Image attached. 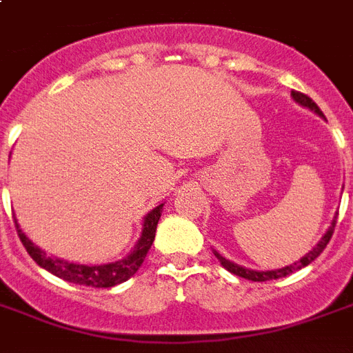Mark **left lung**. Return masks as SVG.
<instances>
[{"instance_id":"left-lung-1","label":"left lung","mask_w":353,"mask_h":353,"mask_svg":"<svg viewBox=\"0 0 353 353\" xmlns=\"http://www.w3.org/2000/svg\"><path fill=\"white\" fill-rule=\"evenodd\" d=\"M291 97H293V101L299 102L301 106L310 108L312 112H315L317 115L324 117L323 112L319 110L317 104H315V102H313L307 95H304V93H301V91H291ZM335 223H337V216H335L334 221H332V225H330V229L326 231V234L321 238V241H319L317 245L313 247L312 251L307 252L306 256H302L299 262L291 263V265H285V268H282V269H273V271H252V269L241 268V265H238V263H234V262H229V260H225V258L221 256V254H218V252H214V254H216V258H218V260L221 262V265L227 269V271H231L232 274H238V276H241V279L252 280V282H265V280L282 279V276H288V274H291L293 271H296V269L306 268L307 263H312L313 260H315V258H317L319 254L324 251V249H326L330 238H332V234H334V231H335Z\"/></svg>"}]
</instances>
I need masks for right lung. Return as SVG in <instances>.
I'll return each mask as SVG.
<instances>
[{"label": "right lung", "mask_w": 353, "mask_h": 353, "mask_svg": "<svg viewBox=\"0 0 353 353\" xmlns=\"http://www.w3.org/2000/svg\"><path fill=\"white\" fill-rule=\"evenodd\" d=\"M161 212H163V203L159 207H155L154 210H150L148 214H146V218L143 221V234L139 238L137 245L133 247V251L126 258H122L119 262L101 263V265L73 263L60 260L57 256H51L46 251H41L40 247L34 245L21 232L18 221H16V231H18L19 240H21L23 247L30 254V258L40 268H43L46 271L58 276V279H63L79 285H90V288H113V285L126 282L130 276L137 273V269L141 268V263L146 258V252L150 251V247L154 243L155 229H157V221L161 218Z\"/></svg>", "instance_id": "obj_1"}]
</instances>
